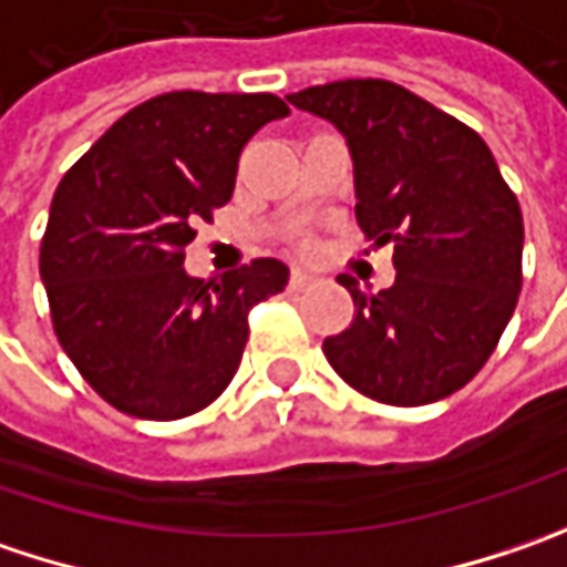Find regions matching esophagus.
Wrapping results in <instances>:
<instances>
[{
  "label": "esophagus",
  "mask_w": 567,
  "mask_h": 567,
  "mask_svg": "<svg viewBox=\"0 0 567 567\" xmlns=\"http://www.w3.org/2000/svg\"><path fill=\"white\" fill-rule=\"evenodd\" d=\"M288 285H291L295 291H305L308 285H313V276L301 272V269H291V276H288Z\"/></svg>",
  "instance_id": "obj_1"
}]
</instances>
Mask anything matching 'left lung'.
<instances>
[{
  "label": "left lung",
  "mask_w": 567,
  "mask_h": 567,
  "mask_svg": "<svg viewBox=\"0 0 567 567\" xmlns=\"http://www.w3.org/2000/svg\"><path fill=\"white\" fill-rule=\"evenodd\" d=\"M330 120L355 158L358 225L393 247L396 282L349 288V330L323 339L332 371L386 406H425L473 381L524 285V215L476 130L386 79L288 94Z\"/></svg>",
  "instance_id": "1"
}]
</instances>
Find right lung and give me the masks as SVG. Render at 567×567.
Masks as SVG:
<instances>
[{"mask_svg":"<svg viewBox=\"0 0 567 567\" xmlns=\"http://www.w3.org/2000/svg\"><path fill=\"white\" fill-rule=\"evenodd\" d=\"M282 97L167 91L123 113L53 193L40 240L53 332L113 409L174 422L235 378L247 317L288 269L259 257L221 282L189 279L186 244L235 193L244 145Z\"/></svg>","mask_w":567,"mask_h":567,"instance_id":"obj_1","label":"right lung"}]
</instances>
